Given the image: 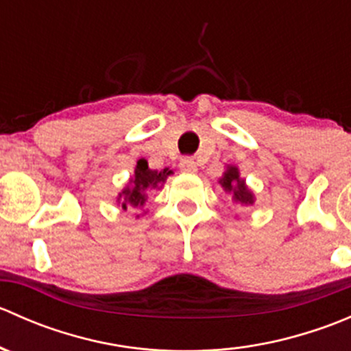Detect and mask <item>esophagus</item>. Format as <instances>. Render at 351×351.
<instances>
[{
    "label": "esophagus",
    "instance_id": "1",
    "mask_svg": "<svg viewBox=\"0 0 351 351\" xmlns=\"http://www.w3.org/2000/svg\"><path fill=\"white\" fill-rule=\"evenodd\" d=\"M180 169L185 173H197V162L192 158H183L180 161Z\"/></svg>",
    "mask_w": 351,
    "mask_h": 351
}]
</instances>
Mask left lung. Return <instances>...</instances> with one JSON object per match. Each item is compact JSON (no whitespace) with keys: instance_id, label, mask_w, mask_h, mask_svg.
Returning a JSON list of instances; mask_svg holds the SVG:
<instances>
[{"instance_id":"left-lung-1","label":"left lung","mask_w":351,"mask_h":351,"mask_svg":"<svg viewBox=\"0 0 351 351\" xmlns=\"http://www.w3.org/2000/svg\"><path fill=\"white\" fill-rule=\"evenodd\" d=\"M219 185L222 186L228 195H231L232 204H238L241 207H250V205L254 204V193L250 186L246 185V180L241 178V173H239V168L234 165L226 166L224 173L219 178Z\"/></svg>"}]
</instances>
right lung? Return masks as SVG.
<instances>
[{
  "label": "right lung",
  "mask_w": 351,
  "mask_h": 351,
  "mask_svg": "<svg viewBox=\"0 0 351 351\" xmlns=\"http://www.w3.org/2000/svg\"><path fill=\"white\" fill-rule=\"evenodd\" d=\"M169 175H173L169 168L158 171V169L149 168L146 159H139L136 168H134V175L130 176L127 185L117 195V204H119L122 210H127L129 207L144 208L147 198H149V193L156 192V190H161ZM146 212L147 210H143V214H146ZM139 217L141 214H137L136 219Z\"/></svg>",
  "instance_id": "1"
}]
</instances>
